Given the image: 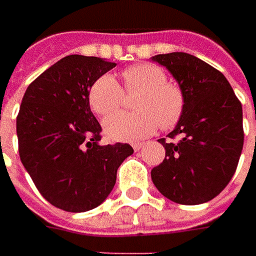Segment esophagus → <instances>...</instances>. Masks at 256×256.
<instances>
[{
    "mask_svg": "<svg viewBox=\"0 0 256 256\" xmlns=\"http://www.w3.org/2000/svg\"><path fill=\"white\" fill-rule=\"evenodd\" d=\"M144 145H145V144H144V142H135V144H132L134 151H140V150L142 148Z\"/></svg>",
    "mask_w": 256,
    "mask_h": 256,
    "instance_id": "1",
    "label": "esophagus"
}]
</instances>
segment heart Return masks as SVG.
I'll list each match as a JSON object with an SVG mask.
<instances>
[{
    "label": "heart",
    "mask_w": 256,
    "mask_h": 256,
    "mask_svg": "<svg viewBox=\"0 0 256 256\" xmlns=\"http://www.w3.org/2000/svg\"><path fill=\"white\" fill-rule=\"evenodd\" d=\"M138 93L134 102L136 113L116 114L104 121V131L115 141H136L161 126L171 130L181 121L185 111V94L175 82L166 81L160 65L142 62L122 72V86L112 75L102 74L88 90L90 108L100 116L116 112L123 102V92Z\"/></svg>",
    "instance_id": "b5f03b06"
}]
</instances>
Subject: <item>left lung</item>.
I'll return each mask as SVG.
<instances>
[{
	"label": "left lung",
	"mask_w": 256,
	"mask_h": 256,
	"mask_svg": "<svg viewBox=\"0 0 256 256\" xmlns=\"http://www.w3.org/2000/svg\"><path fill=\"white\" fill-rule=\"evenodd\" d=\"M185 94L181 121L158 140L165 160L151 171L154 185L182 205L211 201L230 184L244 146L242 105L222 72L185 52L152 56ZM180 138L178 142L172 139Z\"/></svg>",
	"instance_id": "1"
}]
</instances>
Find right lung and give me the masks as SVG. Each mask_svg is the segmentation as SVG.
Instances as JSON below:
<instances>
[{
    "mask_svg": "<svg viewBox=\"0 0 256 256\" xmlns=\"http://www.w3.org/2000/svg\"><path fill=\"white\" fill-rule=\"evenodd\" d=\"M96 56L68 55L35 78L16 116L21 162L50 204L68 212L98 206L112 191L130 144L101 145V125L88 90L115 66Z\"/></svg>",
    "mask_w": 256,
    "mask_h": 256,
    "instance_id": "obj_1",
    "label": "right lung"
}]
</instances>
